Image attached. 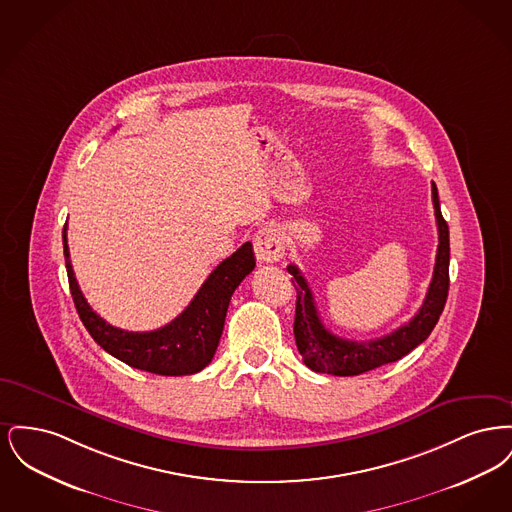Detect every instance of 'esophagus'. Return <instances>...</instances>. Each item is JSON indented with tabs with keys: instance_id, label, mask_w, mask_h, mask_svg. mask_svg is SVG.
<instances>
[{
	"instance_id": "esophagus-1",
	"label": "esophagus",
	"mask_w": 512,
	"mask_h": 512,
	"mask_svg": "<svg viewBox=\"0 0 512 512\" xmlns=\"http://www.w3.org/2000/svg\"><path fill=\"white\" fill-rule=\"evenodd\" d=\"M255 255L261 263H276L284 253V238L276 226H263L253 236Z\"/></svg>"
}]
</instances>
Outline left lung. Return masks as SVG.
Masks as SVG:
<instances>
[{
    "mask_svg": "<svg viewBox=\"0 0 512 512\" xmlns=\"http://www.w3.org/2000/svg\"><path fill=\"white\" fill-rule=\"evenodd\" d=\"M432 201L439 234L434 276L418 313L388 336L368 341L343 340L334 336L318 317L315 297L307 280L303 278L299 268L288 265V272L293 276L292 282L297 292L293 336L303 363L311 370L334 376H357L378 366L399 361L430 336V332L438 324L449 292V226L441 217L438 188L434 182Z\"/></svg>",
    "mask_w": 512,
    "mask_h": 512,
    "instance_id": "8db88e82",
    "label": "left lung"
}]
</instances>
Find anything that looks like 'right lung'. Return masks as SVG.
Here are the masks:
<instances>
[{
  "mask_svg": "<svg viewBox=\"0 0 512 512\" xmlns=\"http://www.w3.org/2000/svg\"><path fill=\"white\" fill-rule=\"evenodd\" d=\"M63 253L74 307L90 336L122 363L161 376H188L211 363L219 347L230 297L255 268L253 245L245 242L209 274L192 303L172 322L151 332H128L105 322L80 292L69 259L67 226L63 228Z\"/></svg>",
  "mask_w": 512,
  "mask_h": 512,
  "instance_id": "1",
  "label": "right lung"
}]
</instances>
